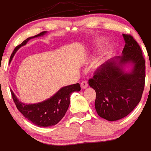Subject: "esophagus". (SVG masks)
I'll return each mask as SVG.
<instances>
[{
    "mask_svg": "<svg viewBox=\"0 0 151 151\" xmlns=\"http://www.w3.org/2000/svg\"><path fill=\"white\" fill-rule=\"evenodd\" d=\"M87 87H88L87 81H82V82H81V88H82V89H85Z\"/></svg>",
    "mask_w": 151,
    "mask_h": 151,
    "instance_id": "1",
    "label": "esophagus"
}]
</instances>
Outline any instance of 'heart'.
Here are the masks:
<instances>
[{"instance_id": "heart-1", "label": "heart", "mask_w": 151, "mask_h": 151, "mask_svg": "<svg viewBox=\"0 0 151 151\" xmlns=\"http://www.w3.org/2000/svg\"><path fill=\"white\" fill-rule=\"evenodd\" d=\"M103 41L104 40L103 39H98V41H97V43L99 44V45H101V44H102ZM112 49H113V46H110L109 47H108L107 49H106V50H105L104 53H103L102 55L101 56V57L98 58V59L97 60L94 62V66L95 69H97V68L100 67L101 66V65H102L103 63H104V62L105 61V60L108 57V56L110 55V52L112 51Z\"/></svg>"}]
</instances>
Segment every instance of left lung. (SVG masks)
I'll use <instances>...</instances> for the list:
<instances>
[{"instance_id":"1","label":"left lung","mask_w":151,"mask_h":151,"mask_svg":"<svg viewBox=\"0 0 151 151\" xmlns=\"http://www.w3.org/2000/svg\"><path fill=\"white\" fill-rule=\"evenodd\" d=\"M123 38L122 56L101 65L88 80L96 92V111L108 121L129 115L140 102L145 88V60L141 47L131 35L123 34ZM127 62L134 65L130 73L122 71V65Z\"/></svg>"}]
</instances>
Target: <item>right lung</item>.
Here are the masks:
<instances>
[{"label":"right lung","instance_id":"1","mask_svg":"<svg viewBox=\"0 0 151 151\" xmlns=\"http://www.w3.org/2000/svg\"><path fill=\"white\" fill-rule=\"evenodd\" d=\"M46 32H41L33 37H29L22 44L16 47L10 56V61L12 60L17 50L20 47L26 45L29 39L43 35ZM80 90L81 87L78 83L68 85L60 89L57 93L47 101L35 104H22L19 101L12 91L10 92L17 108L24 116L28 119V120L39 127H49L55 125L62 119L69 106L71 94L74 91H79Z\"/></svg>","mask_w":151,"mask_h":151}]
</instances>
